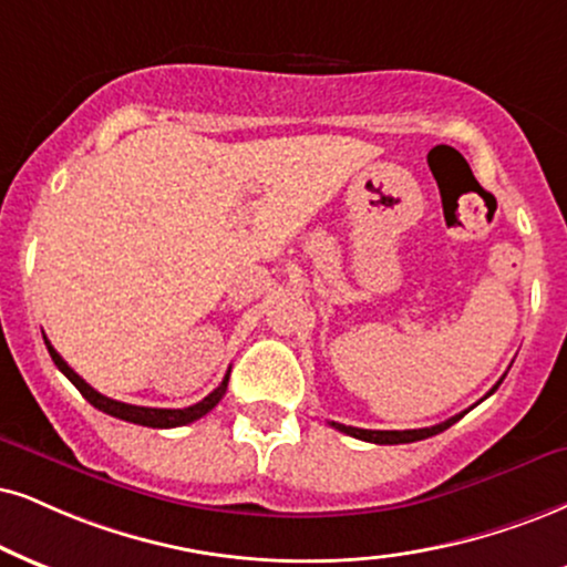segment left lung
Returning a JSON list of instances; mask_svg holds the SVG:
<instances>
[{
	"label": "left lung",
	"mask_w": 567,
	"mask_h": 567,
	"mask_svg": "<svg viewBox=\"0 0 567 567\" xmlns=\"http://www.w3.org/2000/svg\"><path fill=\"white\" fill-rule=\"evenodd\" d=\"M499 383H497V386H499ZM497 386L488 391L486 396H492L494 391H497ZM465 412H460V415H454V417H450V421H444V423H439V425H431V429H412V431H368V429H354V425H344V423H331V425L337 431L347 433V436L362 439V442H373V444H410V442H421V439L436 436V433L446 431L452 423H457L460 417L465 415Z\"/></svg>",
	"instance_id": "obj_1"
}]
</instances>
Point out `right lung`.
<instances>
[{
    "instance_id": "obj_1",
    "label": "right lung",
    "mask_w": 567,
    "mask_h": 567,
    "mask_svg": "<svg viewBox=\"0 0 567 567\" xmlns=\"http://www.w3.org/2000/svg\"><path fill=\"white\" fill-rule=\"evenodd\" d=\"M44 344H47V349H49V354H52L54 365H58V368L62 370V373H65V379H68L70 383H73V386L79 389L81 394L86 396V400H89L91 404H94L96 410L107 412V415H113V417H121V421H128V423H136V425H150V429H176V425H186V423L199 421L202 415H207V412L213 410L215 404H218V402L223 400V394H226V389H228V373H230V370L226 373V379L220 381L218 389L209 391L205 400L197 402V404H192V408H184V410L136 408V404H125V402L110 400V396H104V394H100V391H96V389H91L89 383L83 381L81 375L75 373V370L70 368L65 360L60 358L58 349L49 344L47 337H44Z\"/></svg>"
}]
</instances>
